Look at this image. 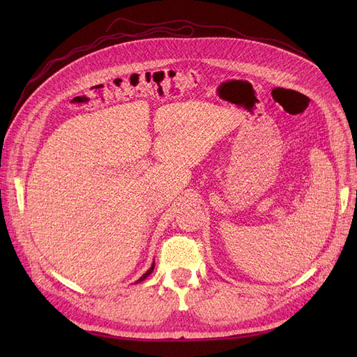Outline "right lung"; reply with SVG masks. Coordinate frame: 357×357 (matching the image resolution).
<instances>
[{
  "label": "right lung",
  "instance_id": "right-lung-1",
  "mask_svg": "<svg viewBox=\"0 0 357 357\" xmlns=\"http://www.w3.org/2000/svg\"><path fill=\"white\" fill-rule=\"evenodd\" d=\"M153 268H155V264H153V265H152V268H150V269H149V271H147V272H146V273H144V275H143V276H142V278H140V279H139V280H137V282H142V280H144V279H146V278H147V276H149V275H150V273H152V271H153ZM137 282H136V284H137Z\"/></svg>",
  "mask_w": 357,
  "mask_h": 357
}]
</instances>
